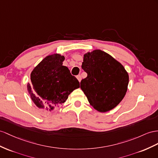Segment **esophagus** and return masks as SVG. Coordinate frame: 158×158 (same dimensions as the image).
<instances>
[{"instance_id":"obj_1","label":"esophagus","mask_w":158,"mask_h":158,"mask_svg":"<svg viewBox=\"0 0 158 158\" xmlns=\"http://www.w3.org/2000/svg\"><path fill=\"white\" fill-rule=\"evenodd\" d=\"M77 79H78V81H79V82L81 81V76L80 75L77 76Z\"/></svg>"}]
</instances>
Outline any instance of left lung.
I'll use <instances>...</instances> for the list:
<instances>
[{"mask_svg": "<svg viewBox=\"0 0 158 158\" xmlns=\"http://www.w3.org/2000/svg\"><path fill=\"white\" fill-rule=\"evenodd\" d=\"M81 67L87 77L81 81V89L95 110L110 111L122 101L127 90L129 75L119 61L98 49L84 55Z\"/></svg>", "mask_w": 158, "mask_h": 158, "instance_id": "left-lung-1", "label": "left lung"}]
</instances>
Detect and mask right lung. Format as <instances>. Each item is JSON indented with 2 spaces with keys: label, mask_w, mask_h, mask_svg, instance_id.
Returning <instances> with one entry per match:
<instances>
[{
  "label": "right lung",
  "mask_w": 158,
  "mask_h": 158,
  "mask_svg": "<svg viewBox=\"0 0 158 158\" xmlns=\"http://www.w3.org/2000/svg\"><path fill=\"white\" fill-rule=\"evenodd\" d=\"M64 56L60 54L47 56L31 74L27 90L36 106L52 111L66 102L68 96L79 87V82L69 69L63 65Z\"/></svg>",
  "instance_id": "1"
}]
</instances>
